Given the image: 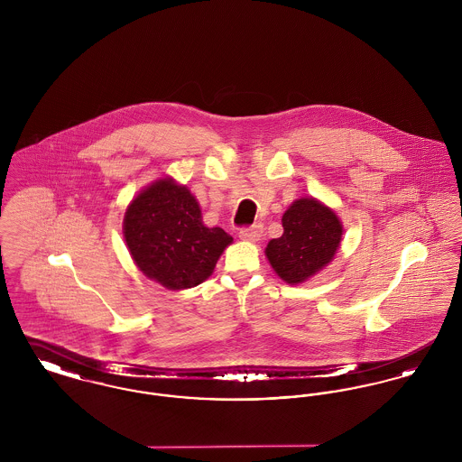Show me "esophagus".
<instances>
[{
    "instance_id": "1",
    "label": "esophagus",
    "mask_w": 462,
    "mask_h": 462,
    "mask_svg": "<svg viewBox=\"0 0 462 462\" xmlns=\"http://www.w3.org/2000/svg\"><path fill=\"white\" fill-rule=\"evenodd\" d=\"M263 234L262 225H251V226H242L239 230V237L242 241H260Z\"/></svg>"
}]
</instances>
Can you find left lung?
<instances>
[{
	"label": "left lung",
	"mask_w": 462,
	"mask_h": 462,
	"mask_svg": "<svg viewBox=\"0 0 462 462\" xmlns=\"http://www.w3.org/2000/svg\"><path fill=\"white\" fill-rule=\"evenodd\" d=\"M284 234L266 245V258L282 281L305 282L329 263L339 247L343 226L315 199L296 200L282 217Z\"/></svg>",
	"instance_id": "8db88e82"
}]
</instances>
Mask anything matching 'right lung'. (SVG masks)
I'll use <instances>...</instances> for the list:
<instances>
[{
    "label": "right lung",
    "instance_id": "add662e5",
    "mask_svg": "<svg viewBox=\"0 0 462 462\" xmlns=\"http://www.w3.org/2000/svg\"><path fill=\"white\" fill-rule=\"evenodd\" d=\"M125 239L138 268L168 289L204 282L234 241L220 226H204L198 200L173 180L136 196L125 217Z\"/></svg>",
    "mask_w": 462,
    "mask_h": 462
}]
</instances>
